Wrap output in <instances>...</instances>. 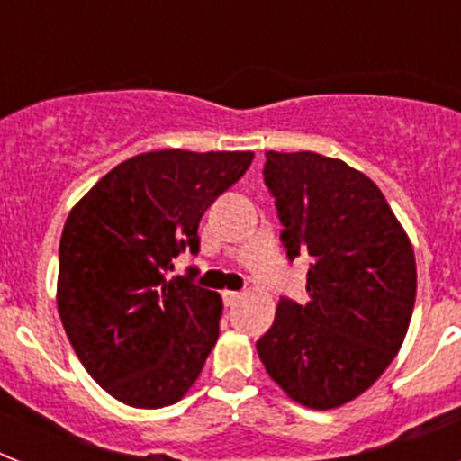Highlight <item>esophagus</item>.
Returning <instances> with one entry per match:
<instances>
[{"mask_svg": "<svg viewBox=\"0 0 461 461\" xmlns=\"http://www.w3.org/2000/svg\"><path fill=\"white\" fill-rule=\"evenodd\" d=\"M221 295H223V303H226V307H230V304H235L240 297H242V293H240V291H223Z\"/></svg>", "mask_w": 461, "mask_h": 461, "instance_id": "1", "label": "esophagus"}]
</instances>
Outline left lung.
<instances>
[{
    "label": "left lung",
    "mask_w": 461,
    "mask_h": 461,
    "mask_svg": "<svg viewBox=\"0 0 461 461\" xmlns=\"http://www.w3.org/2000/svg\"><path fill=\"white\" fill-rule=\"evenodd\" d=\"M288 258L313 256L307 304L279 300L258 357L288 399L339 409L378 381L404 344L415 254L367 175L316 152H266Z\"/></svg>",
    "instance_id": "left-lung-1"
}]
</instances>
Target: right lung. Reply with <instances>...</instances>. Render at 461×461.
<instances>
[{"label":"right lung","mask_w":461,"mask_h":461,"mask_svg":"<svg viewBox=\"0 0 461 461\" xmlns=\"http://www.w3.org/2000/svg\"><path fill=\"white\" fill-rule=\"evenodd\" d=\"M254 152L157 149L104 175L68 212L57 309L89 376L133 409L180 402L219 339L221 295L168 276Z\"/></svg>","instance_id":"1"}]
</instances>
